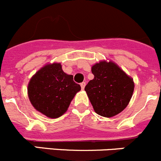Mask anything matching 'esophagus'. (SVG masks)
<instances>
[{
  "mask_svg": "<svg viewBox=\"0 0 161 161\" xmlns=\"http://www.w3.org/2000/svg\"><path fill=\"white\" fill-rule=\"evenodd\" d=\"M80 86H81V88H82V90H84V88H85V86H86V82H82V83H80Z\"/></svg>",
  "mask_w": 161,
  "mask_h": 161,
  "instance_id": "esophagus-1",
  "label": "esophagus"
}]
</instances>
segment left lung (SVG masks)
Listing matches in <instances>:
<instances>
[{"instance_id": "1", "label": "left lung", "mask_w": 161, "mask_h": 161, "mask_svg": "<svg viewBox=\"0 0 161 161\" xmlns=\"http://www.w3.org/2000/svg\"><path fill=\"white\" fill-rule=\"evenodd\" d=\"M91 70L94 78L86 86L85 91L94 111L106 118L121 113L132 97L133 79L113 61H101Z\"/></svg>"}]
</instances>
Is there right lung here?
Listing matches in <instances>:
<instances>
[{"instance_id":"obj_1","label":"right lung","mask_w":161,"mask_h":161,"mask_svg":"<svg viewBox=\"0 0 161 161\" xmlns=\"http://www.w3.org/2000/svg\"><path fill=\"white\" fill-rule=\"evenodd\" d=\"M27 90L36 111L57 118L67 111L81 86L73 81L72 75L63 71L60 63H53L43 66L31 78Z\"/></svg>"}]
</instances>
